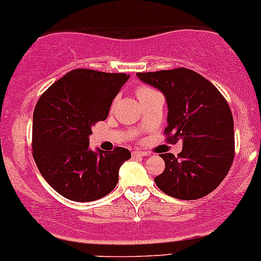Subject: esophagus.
I'll return each instance as SVG.
<instances>
[{"label": "esophagus", "instance_id": "1", "mask_svg": "<svg viewBox=\"0 0 261 261\" xmlns=\"http://www.w3.org/2000/svg\"><path fill=\"white\" fill-rule=\"evenodd\" d=\"M148 155V152H144V150H134L133 156L134 158H137V156H144Z\"/></svg>", "mask_w": 261, "mask_h": 261}]
</instances>
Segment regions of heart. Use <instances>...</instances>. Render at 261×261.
<instances>
[{"label": "heart", "mask_w": 261, "mask_h": 261, "mask_svg": "<svg viewBox=\"0 0 261 261\" xmlns=\"http://www.w3.org/2000/svg\"><path fill=\"white\" fill-rule=\"evenodd\" d=\"M153 92H155V91L153 89H150V87H148V86H140V87H137V90H136V95H137V97H139V99H142L143 97L148 96Z\"/></svg>", "instance_id": "heart-1"}]
</instances>
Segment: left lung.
Wrapping results in <instances>:
<instances>
[{"label": "left lung", "mask_w": 261, "mask_h": 261, "mask_svg": "<svg viewBox=\"0 0 261 261\" xmlns=\"http://www.w3.org/2000/svg\"><path fill=\"white\" fill-rule=\"evenodd\" d=\"M141 81L161 90L168 103L166 140H182L177 158L163 153L159 190L177 199L202 198L215 190L230 170L234 156L233 118L220 91L187 68L137 73Z\"/></svg>", "instance_id": "1"}]
</instances>
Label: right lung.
I'll list each match as a JSON object with an SVG mask.
<instances>
[{"instance_id": "right-lung-1", "label": "right lung", "mask_w": 261, "mask_h": 261, "mask_svg": "<svg viewBox=\"0 0 261 261\" xmlns=\"http://www.w3.org/2000/svg\"><path fill=\"white\" fill-rule=\"evenodd\" d=\"M121 73L74 69L37 100L33 117V156L43 178L61 196L92 202L111 193L130 150L89 148L91 127L106 120L111 105L128 80Z\"/></svg>"}]
</instances>
